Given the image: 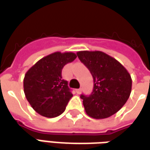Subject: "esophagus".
<instances>
[{"label":"esophagus","mask_w":150,"mask_h":150,"mask_svg":"<svg viewBox=\"0 0 150 150\" xmlns=\"http://www.w3.org/2000/svg\"><path fill=\"white\" fill-rule=\"evenodd\" d=\"M76 92H77V94H80L81 93V89H77V90H76Z\"/></svg>","instance_id":"1"}]
</instances>
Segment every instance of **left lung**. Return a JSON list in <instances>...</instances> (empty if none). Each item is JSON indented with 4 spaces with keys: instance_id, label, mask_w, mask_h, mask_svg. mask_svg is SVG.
I'll return each mask as SVG.
<instances>
[{
    "instance_id": "1",
    "label": "left lung",
    "mask_w": 150,
    "mask_h": 150,
    "mask_svg": "<svg viewBox=\"0 0 150 150\" xmlns=\"http://www.w3.org/2000/svg\"><path fill=\"white\" fill-rule=\"evenodd\" d=\"M77 55L94 78L90 96L81 95L85 111L93 119H105L120 110L132 91V78L118 60L100 51H80Z\"/></svg>"
}]
</instances>
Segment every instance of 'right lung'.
Returning a JSON list of instances; mask_svg holds the SVG:
<instances>
[{
    "label": "right lung",
    "instance_id": "add662e5",
    "mask_svg": "<svg viewBox=\"0 0 150 150\" xmlns=\"http://www.w3.org/2000/svg\"><path fill=\"white\" fill-rule=\"evenodd\" d=\"M77 58L73 52H56L37 61L26 72L23 89L33 109L47 118L63 113L73 97L68 81L62 78V69Z\"/></svg>",
    "mask_w": 150,
    "mask_h": 150
}]
</instances>
